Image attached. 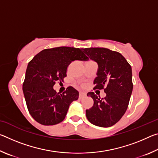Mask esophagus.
Masks as SVG:
<instances>
[{"instance_id": "1", "label": "esophagus", "mask_w": 158, "mask_h": 158, "mask_svg": "<svg viewBox=\"0 0 158 158\" xmlns=\"http://www.w3.org/2000/svg\"><path fill=\"white\" fill-rule=\"evenodd\" d=\"M85 96H86V95H85V93H79V99H82L85 98Z\"/></svg>"}]
</instances>
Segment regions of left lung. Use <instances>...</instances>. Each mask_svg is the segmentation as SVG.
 Returning a JSON list of instances; mask_svg holds the SVG:
<instances>
[{"mask_svg":"<svg viewBox=\"0 0 158 158\" xmlns=\"http://www.w3.org/2000/svg\"><path fill=\"white\" fill-rule=\"evenodd\" d=\"M88 58L98 65L93 89H104L106 97L100 98L94 92L88 93L94 104L85 110L89 122L96 126L111 127L126 111L132 92V68L121 53L106 48L83 49Z\"/></svg>","mask_w":158,"mask_h":158,"instance_id":"1","label":"left lung"}]
</instances>
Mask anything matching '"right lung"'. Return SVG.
<instances>
[{
	"mask_svg": "<svg viewBox=\"0 0 158 158\" xmlns=\"http://www.w3.org/2000/svg\"><path fill=\"white\" fill-rule=\"evenodd\" d=\"M81 50L68 47L46 49L28 63L23 92L29 113L39 123L53 125L62 122L70 104L78 100L79 92L73 87H68L63 93L53 87L56 81H63L73 61L87 60Z\"/></svg>",
	"mask_w": 158,
	"mask_h": 158,
	"instance_id": "obj_1",
	"label": "right lung"
}]
</instances>
